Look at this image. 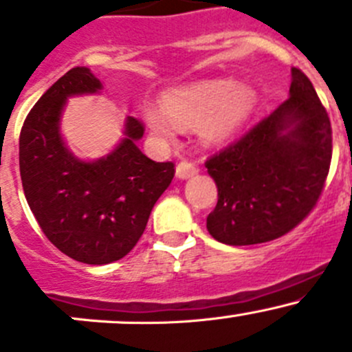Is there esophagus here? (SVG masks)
Wrapping results in <instances>:
<instances>
[{
  "mask_svg": "<svg viewBox=\"0 0 352 352\" xmlns=\"http://www.w3.org/2000/svg\"><path fill=\"white\" fill-rule=\"evenodd\" d=\"M197 172H199V168L196 165H194V163H190V162H180L179 165H177V168H175V173H177V177H179V179H190V177H194V175H197Z\"/></svg>",
  "mask_w": 352,
  "mask_h": 352,
  "instance_id": "esophagus-1",
  "label": "esophagus"
}]
</instances>
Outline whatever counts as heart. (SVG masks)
Returning <instances> with one entry per match:
<instances>
[{"label":"heart","mask_w":352,"mask_h":352,"mask_svg":"<svg viewBox=\"0 0 352 352\" xmlns=\"http://www.w3.org/2000/svg\"><path fill=\"white\" fill-rule=\"evenodd\" d=\"M254 87L230 78L201 80L173 88L163 95V110L153 105L144 109V122L153 136L172 140L179 126L197 122L199 136L209 144L232 138L257 107Z\"/></svg>","instance_id":"heart-1"}]
</instances>
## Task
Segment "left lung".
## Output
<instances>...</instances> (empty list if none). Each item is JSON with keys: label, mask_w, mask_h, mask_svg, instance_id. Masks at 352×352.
I'll list each match as a JSON object with an SVG mask.
<instances>
[{"label": "left lung", "mask_w": 352, "mask_h": 352, "mask_svg": "<svg viewBox=\"0 0 352 352\" xmlns=\"http://www.w3.org/2000/svg\"><path fill=\"white\" fill-rule=\"evenodd\" d=\"M332 160V127L314 85L291 67L289 98L206 162L218 187L208 232L226 245L271 242L317 204Z\"/></svg>", "instance_id": "1"}]
</instances>
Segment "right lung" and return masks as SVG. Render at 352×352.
I'll use <instances>...</instances> for the list:
<instances>
[{
    "label": "right lung",
    "instance_id": "add662e5",
    "mask_svg": "<svg viewBox=\"0 0 352 352\" xmlns=\"http://www.w3.org/2000/svg\"><path fill=\"white\" fill-rule=\"evenodd\" d=\"M100 90L88 67H73L38 98L20 133V177L38 226L63 254L91 265L133 250L175 175L172 162H153L136 146L144 134L136 117L107 156L85 162L67 150L59 129L67 97Z\"/></svg>",
    "mask_w": 352,
    "mask_h": 352
}]
</instances>
